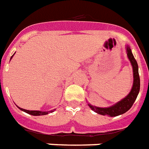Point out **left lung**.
<instances>
[{
	"label": "left lung",
	"mask_w": 149,
	"mask_h": 149,
	"mask_svg": "<svg viewBox=\"0 0 149 149\" xmlns=\"http://www.w3.org/2000/svg\"><path fill=\"white\" fill-rule=\"evenodd\" d=\"M127 54L131 61V64L133 68V75H134V82L132 91L128 94V96L122 99L121 102H118L117 104L113 105L109 108H98V107L92 106L91 104H88L89 107L95 111V112L98 113L102 115H108L111 117H115L118 115H122L126 111H128L134 104V102L136 100L137 96L139 95V90H140V78L139 74V66L137 64L135 58H134L130 47H127Z\"/></svg>",
	"instance_id": "obj_1"
}]
</instances>
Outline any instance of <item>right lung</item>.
<instances>
[{
    "instance_id": "obj_1",
    "label": "right lung",
    "mask_w": 149,
    "mask_h": 149,
    "mask_svg": "<svg viewBox=\"0 0 149 149\" xmlns=\"http://www.w3.org/2000/svg\"><path fill=\"white\" fill-rule=\"evenodd\" d=\"M11 58H12V57H11ZM20 108L21 111H24V112L27 113V114H30V115H34V116L47 115V114H48V112H49V111H29V110H25V109H23V108Z\"/></svg>"
}]
</instances>
